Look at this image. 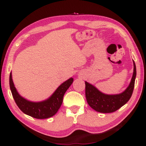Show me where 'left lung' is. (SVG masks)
<instances>
[{
    "label": "left lung",
    "mask_w": 146,
    "mask_h": 146,
    "mask_svg": "<svg viewBox=\"0 0 146 146\" xmlns=\"http://www.w3.org/2000/svg\"><path fill=\"white\" fill-rule=\"evenodd\" d=\"M134 62V72L128 87L119 94H103L95 86L85 82L86 97L88 105L95 111L103 113H113L125 105L132 96L136 76V64Z\"/></svg>",
    "instance_id": "obj_1"
}]
</instances>
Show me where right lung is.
<instances>
[{"label": "right lung", "instance_id": "obj_1", "mask_svg": "<svg viewBox=\"0 0 146 146\" xmlns=\"http://www.w3.org/2000/svg\"><path fill=\"white\" fill-rule=\"evenodd\" d=\"M74 81L70 78L56 89L53 94L47 100L40 102L27 101L18 94L12 81V73L10 74V88L12 96L21 111L35 119H44L52 117L57 113L62 103L63 97Z\"/></svg>", "mask_w": 146, "mask_h": 146}]
</instances>
